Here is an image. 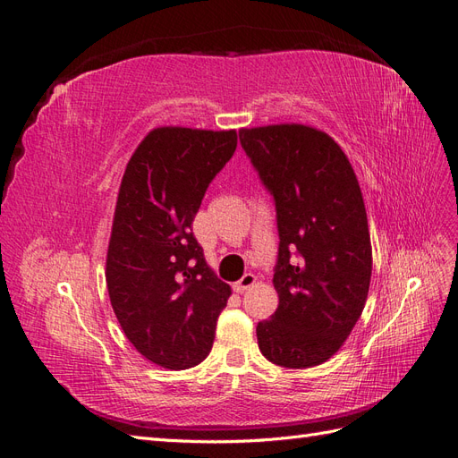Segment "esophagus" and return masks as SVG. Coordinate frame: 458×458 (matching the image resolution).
I'll use <instances>...</instances> for the list:
<instances>
[{
    "label": "esophagus",
    "instance_id": "obj_1",
    "mask_svg": "<svg viewBox=\"0 0 458 458\" xmlns=\"http://www.w3.org/2000/svg\"><path fill=\"white\" fill-rule=\"evenodd\" d=\"M256 284V275L254 273H246L242 279H239L237 283H233V290L234 293H239V294H242L244 290H248V288H252Z\"/></svg>",
    "mask_w": 458,
    "mask_h": 458
}]
</instances>
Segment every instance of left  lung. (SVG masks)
Listing matches in <instances>:
<instances>
[{"mask_svg":"<svg viewBox=\"0 0 458 458\" xmlns=\"http://www.w3.org/2000/svg\"><path fill=\"white\" fill-rule=\"evenodd\" d=\"M263 185L275 199L279 261L273 286L279 308L256 327L271 363L310 369L348 340L363 313L372 246L361 187L332 137L306 123L239 130ZM299 254L289 259V252Z\"/></svg>","mask_w":458,"mask_h":458,"instance_id":"left-lung-1","label":"left lung"}]
</instances>
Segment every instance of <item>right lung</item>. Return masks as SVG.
Masks as SVG:
<instances>
[{"mask_svg":"<svg viewBox=\"0 0 458 458\" xmlns=\"http://www.w3.org/2000/svg\"><path fill=\"white\" fill-rule=\"evenodd\" d=\"M237 148V130L160 126L122 175L106 250V290L123 335L170 370L210 353L231 286L192 234L204 192Z\"/></svg>","mask_w":458,"mask_h":458,"instance_id":"right-lung-1","label":"right lung"}]
</instances>
